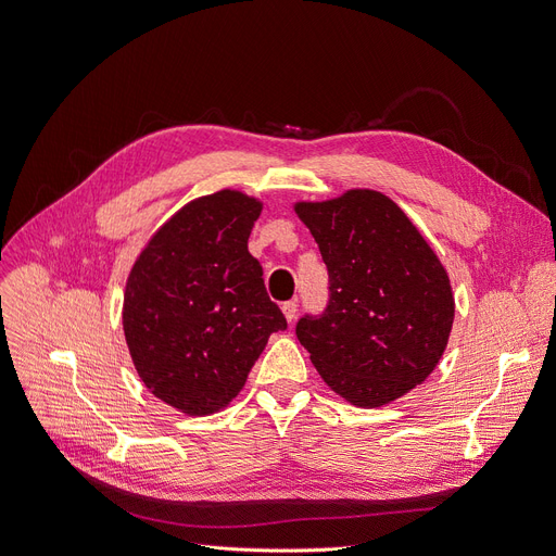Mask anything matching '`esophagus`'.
<instances>
[{
    "label": "esophagus",
    "instance_id": "1",
    "mask_svg": "<svg viewBox=\"0 0 556 556\" xmlns=\"http://www.w3.org/2000/svg\"><path fill=\"white\" fill-rule=\"evenodd\" d=\"M282 314H285V319L292 324L294 319H296V314H299V305H296V301H287V303H282Z\"/></svg>",
    "mask_w": 556,
    "mask_h": 556
}]
</instances>
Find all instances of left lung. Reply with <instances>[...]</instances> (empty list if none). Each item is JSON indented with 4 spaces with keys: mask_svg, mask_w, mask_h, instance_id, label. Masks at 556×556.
<instances>
[{
    "mask_svg": "<svg viewBox=\"0 0 556 556\" xmlns=\"http://www.w3.org/2000/svg\"><path fill=\"white\" fill-rule=\"evenodd\" d=\"M330 276L321 316L296 337L324 382L355 407H382L434 371L455 321L451 278L403 210L376 190L294 203Z\"/></svg>",
    "mask_w": 556,
    "mask_h": 556,
    "instance_id": "1",
    "label": "left lung"
}]
</instances>
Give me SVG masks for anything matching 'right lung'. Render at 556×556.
Wrapping results in <instances>:
<instances>
[{"mask_svg": "<svg viewBox=\"0 0 556 556\" xmlns=\"http://www.w3.org/2000/svg\"><path fill=\"white\" fill-rule=\"evenodd\" d=\"M262 201L219 190L185 203L140 251L122 305L126 346L144 387L188 416L242 391L271 332L285 330L249 235Z\"/></svg>", "mask_w": 556, "mask_h": 556, "instance_id": "1", "label": "right lung"}]
</instances>
